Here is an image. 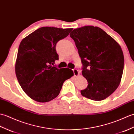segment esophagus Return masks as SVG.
<instances>
[{"label":"esophagus","mask_w":134,"mask_h":134,"mask_svg":"<svg viewBox=\"0 0 134 134\" xmlns=\"http://www.w3.org/2000/svg\"><path fill=\"white\" fill-rule=\"evenodd\" d=\"M73 72H74L75 76H77L79 75V71L77 70V69H74L73 70Z\"/></svg>","instance_id":"34e87169"}]
</instances>
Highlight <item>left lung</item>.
Wrapping results in <instances>:
<instances>
[{
    "mask_svg": "<svg viewBox=\"0 0 134 134\" xmlns=\"http://www.w3.org/2000/svg\"><path fill=\"white\" fill-rule=\"evenodd\" d=\"M70 35L78 49L83 66L82 73L88 82L81 94L93 100H104L120 83L124 63L122 48L98 27L78 28Z\"/></svg>",
    "mask_w": 134,
    "mask_h": 134,
    "instance_id": "1",
    "label": "left lung"
}]
</instances>
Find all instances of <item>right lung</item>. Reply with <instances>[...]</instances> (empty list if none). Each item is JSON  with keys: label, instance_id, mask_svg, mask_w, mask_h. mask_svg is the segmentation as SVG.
Masks as SVG:
<instances>
[{"label": "right lung", "instance_id": "obj_1", "mask_svg": "<svg viewBox=\"0 0 134 134\" xmlns=\"http://www.w3.org/2000/svg\"><path fill=\"white\" fill-rule=\"evenodd\" d=\"M72 29L43 27L24 38L19 47L15 73L24 92L33 100L47 102L59 94L65 80L74 75L69 68L52 66L59 59L58 41Z\"/></svg>", "mask_w": 134, "mask_h": 134}]
</instances>
